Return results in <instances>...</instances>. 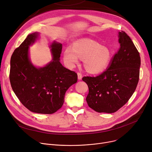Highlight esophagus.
Listing matches in <instances>:
<instances>
[{
  "mask_svg": "<svg viewBox=\"0 0 152 152\" xmlns=\"http://www.w3.org/2000/svg\"><path fill=\"white\" fill-rule=\"evenodd\" d=\"M77 77L79 79H81L83 77V75L82 73H81L80 72H77Z\"/></svg>",
  "mask_w": 152,
  "mask_h": 152,
  "instance_id": "1",
  "label": "esophagus"
}]
</instances>
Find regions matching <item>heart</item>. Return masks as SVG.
Here are the masks:
<instances>
[{
  "instance_id": "heart-1",
  "label": "heart",
  "mask_w": 152,
  "mask_h": 152,
  "mask_svg": "<svg viewBox=\"0 0 152 152\" xmlns=\"http://www.w3.org/2000/svg\"><path fill=\"white\" fill-rule=\"evenodd\" d=\"M113 50L92 40L84 39L75 42L73 48L67 47L64 51V60L69 66L84 59V65L89 73L96 74L105 70L110 63Z\"/></svg>"
}]
</instances>
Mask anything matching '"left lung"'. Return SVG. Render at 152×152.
<instances>
[{
	"instance_id": "8db88e82",
	"label": "left lung",
	"mask_w": 152,
	"mask_h": 152,
	"mask_svg": "<svg viewBox=\"0 0 152 152\" xmlns=\"http://www.w3.org/2000/svg\"><path fill=\"white\" fill-rule=\"evenodd\" d=\"M118 51L108 69L97 76H84L89 87L86 101L99 113H112L128 102L136 89L140 75L139 52L129 36L119 32Z\"/></svg>"
}]
</instances>
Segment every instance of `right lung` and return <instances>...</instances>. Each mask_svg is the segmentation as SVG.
<instances>
[{
    "label": "right lung",
    "mask_w": 152,
    "mask_h": 152,
    "mask_svg": "<svg viewBox=\"0 0 152 152\" xmlns=\"http://www.w3.org/2000/svg\"><path fill=\"white\" fill-rule=\"evenodd\" d=\"M37 33L29 34L16 49L11 57L10 81L12 88L22 104L32 112L52 114L61 108L65 94L77 81L76 72L60 62L62 44L53 43L52 61L43 68H36L28 57L29 46Z\"/></svg>",
    "instance_id": "obj_1"
}]
</instances>
